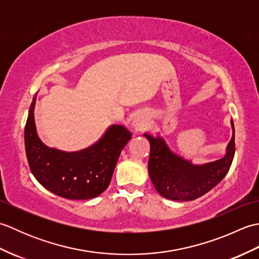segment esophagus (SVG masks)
Returning a JSON list of instances; mask_svg holds the SVG:
<instances>
[{
    "label": "esophagus",
    "instance_id": "obj_1",
    "mask_svg": "<svg viewBox=\"0 0 259 259\" xmlns=\"http://www.w3.org/2000/svg\"><path fill=\"white\" fill-rule=\"evenodd\" d=\"M147 122H148V119L144 113H137L134 115L131 124H133V128L136 131H140L147 125Z\"/></svg>",
    "mask_w": 259,
    "mask_h": 259
}]
</instances>
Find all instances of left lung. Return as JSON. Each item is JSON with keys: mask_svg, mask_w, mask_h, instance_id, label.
<instances>
[{"mask_svg": "<svg viewBox=\"0 0 259 259\" xmlns=\"http://www.w3.org/2000/svg\"><path fill=\"white\" fill-rule=\"evenodd\" d=\"M226 153L216 161L194 164L170 150L160 136H144L150 142L148 171L156 190L162 197L176 201L194 200L207 194L227 175L235 155V128Z\"/></svg>", "mask_w": 259, "mask_h": 259, "instance_id": "8db88e82", "label": "left lung"}]
</instances>
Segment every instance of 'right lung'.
<instances>
[{"label": "right lung", "instance_id": "obj_1", "mask_svg": "<svg viewBox=\"0 0 259 259\" xmlns=\"http://www.w3.org/2000/svg\"><path fill=\"white\" fill-rule=\"evenodd\" d=\"M36 95L27 115L24 144L27 162L35 179L60 197L84 200L108 188L121 151L131 139L123 125L112 124L98 142L87 149L67 152L50 148L38 138L35 121Z\"/></svg>", "mask_w": 259, "mask_h": 259}]
</instances>
